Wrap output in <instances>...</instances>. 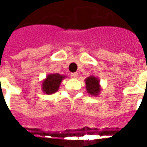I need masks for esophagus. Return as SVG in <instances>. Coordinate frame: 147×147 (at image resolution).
Instances as JSON below:
<instances>
[{
	"mask_svg": "<svg viewBox=\"0 0 147 147\" xmlns=\"http://www.w3.org/2000/svg\"><path fill=\"white\" fill-rule=\"evenodd\" d=\"M78 74L77 73H73V74H71V78H78Z\"/></svg>",
	"mask_w": 147,
	"mask_h": 147,
	"instance_id": "obj_1",
	"label": "esophagus"
}]
</instances>
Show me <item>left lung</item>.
<instances>
[{
    "label": "left lung",
    "mask_w": 147,
    "mask_h": 147,
    "mask_svg": "<svg viewBox=\"0 0 147 147\" xmlns=\"http://www.w3.org/2000/svg\"><path fill=\"white\" fill-rule=\"evenodd\" d=\"M86 83V90L92 96H97L100 93L101 87L100 85V80L98 78L95 77L94 75H90L85 79Z\"/></svg>",
    "instance_id": "obj_1"
}]
</instances>
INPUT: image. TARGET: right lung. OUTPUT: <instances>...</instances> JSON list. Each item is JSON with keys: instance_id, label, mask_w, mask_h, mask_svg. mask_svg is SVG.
<instances>
[{"instance_id": "obj_1", "label": "right lung", "mask_w": 147, "mask_h": 147, "mask_svg": "<svg viewBox=\"0 0 147 147\" xmlns=\"http://www.w3.org/2000/svg\"><path fill=\"white\" fill-rule=\"evenodd\" d=\"M67 78L65 75L59 74H49L47 78L42 82V90L44 93L51 95L59 90L62 80Z\"/></svg>"}]
</instances>
